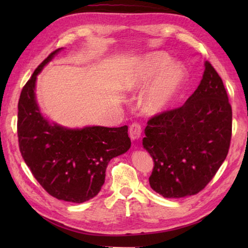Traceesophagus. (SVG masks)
I'll return each instance as SVG.
<instances>
[{
	"label": "esophagus",
	"mask_w": 248,
	"mask_h": 248,
	"mask_svg": "<svg viewBox=\"0 0 248 248\" xmlns=\"http://www.w3.org/2000/svg\"><path fill=\"white\" fill-rule=\"evenodd\" d=\"M129 134L131 140H138L140 138L141 135V125L140 123H133L130 125V130H129Z\"/></svg>",
	"instance_id": "esophagus-1"
}]
</instances>
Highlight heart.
Returning a JSON list of instances; mask_svg holds the SVG:
<instances>
[{
  "instance_id": "heart-1",
  "label": "heart",
  "mask_w": 248,
  "mask_h": 248,
  "mask_svg": "<svg viewBox=\"0 0 248 248\" xmlns=\"http://www.w3.org/2000/svg\"><path fill=\"white\" fill-rule=\"evenodd\" d=\"M143 105L146 112L157 113L166 108L177 96L186 78V70L180 64L170 62V57L163 52L146 55L125 78L128 89L141 88L149 84Z\"/></svg>"
}]
</instances>
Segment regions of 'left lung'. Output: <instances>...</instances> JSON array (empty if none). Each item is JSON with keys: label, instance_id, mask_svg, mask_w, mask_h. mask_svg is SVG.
I'll use <instances>...</instances> for the list:
<instances>
[{"label": "left lung", "instance_id": "8db88e82", "mask_svg": "<svg viewBox=\"0 0 248 248\" xmlns=\"http://www.w3.org/2000/svg\"><path fill=\"white\" fill-rule=\"evenodd\" d=\"M202 80L182 107L147 121L144 148L154 159L151 188L166 198L196 195L228 155L232 109L223 80L209 62Z\"/></svg>", "mask_w": 248, "mask_h": 248}]
</instances>
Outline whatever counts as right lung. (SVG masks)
I'll return each mask as SVG.
<instances>
[{"label": "right lung", "instance_id": "add662e5", "mask_svg": "<svg viewBox=\"0 0 248 248\" xmlns=\"http://www.w3.org/2000/svg\"><path fill=\"white\" fill-rule=\"evenodd\" d=\"M57 49L36 68L20 93L17 132L21 155L45 191L57 199L81 203L101 189L113 157L131 147L128 125L69 130L50 124L35 99L36 77Z\"/></svg>", "mask_w": 248, "mask_h": 248}]
</instances>
